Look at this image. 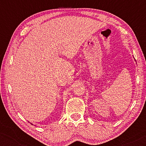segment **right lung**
Returning a JSON list of instances; mask_svg holds the SVG:
<instances>
[{"label": "right lung", "instance_id": "add662e5", "mask_svg": "<svg viewBox=\"0 0 146 146\" xmlns=\"http://www.w3.org/2000/svg\"><path fill=\"white\" fill-rule=\"evenodd\" d=\"M31 124H32V123H31ZM32 125H33V124H32Z\"/></svg>", "mask_w": 146, "mask_h": 146}]
</instances>
